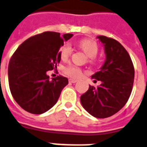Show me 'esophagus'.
<instances>
[{"mask_svg": "<svg viewBox=\"0 0 147 147\" xmlns=\"http://www.w3.org/2000/svg\"><path fill=\"white\" fill-rule=\"evenodd\" d=\"M77 81H78L77 79H69V82H71V83H76Z\"/></svg>", "mask_w": 147, "mask_h": 147, "instance_id": "1", "label": "esophagus"}]
</instances>
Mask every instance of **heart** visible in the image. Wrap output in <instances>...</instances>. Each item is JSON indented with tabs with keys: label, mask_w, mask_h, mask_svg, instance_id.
<instances>
[{
	"label": "heart",
	"mask_w": 147,
	"mask_h": 147,
	"mask_svg": "<svg viewBox=\"0 0 147 147\" xmlns=\"http://www.w3.org/2000/svg\"><path fill=\"white\" fill-rule=\"evenodd\" d=\"M79 47L90 58L95 57L98 53V46L95 41L92 40H81L79 43ZM60 53H61V57L63 60L67 59L71 54V47L69 44H65L60 49ZM64 72L65 75L71 78H79L82 74L81 68L72 65L65 67L64 68Z\"/></svg>",
	"instance_id": "heart-1"
}]
</instances>
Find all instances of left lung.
I'll list each match as a JSON object with an SVG mask.
<instances>
[{"mask_svg":"<svg viewBox=\"0 0 147 147\" xmlns=\"http://www.w3.org/2000/svg\"><path fill=\"white\" fill-rule=\"evenodd\" d=\"M96 38L103 44L106 58L104 65L91 76L100 81L97 88L90 86L81 96L82 107L97 118H108L125 105L131 94L135 71L129 53L117 40L105 36Z\"/></svg>","mask_w":147,"mask_h":147,"instance_id":"obj_1","label":"left lung"}]
</instances>
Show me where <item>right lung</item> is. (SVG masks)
Listing matches in <instances>:
<instances>
[{
    "label": "right lung",
    "instance_id": "right-lung-1",
    "mask_svg": "<svg viewBox=\"0 0 147 147\" xmlns=\"http://www.w3.org/2000/svg\"><path fill=\"white\" fill-rule=\"evenodd\" d=\"M73 34L44 32L24 41L8 65L11 93L20 107L28 112L41 115L57 103L68 80L62 76L50 79L47 71L57 68L59 50Z\"/></svg>",
    "mask_w": 147,
    "mask_h": 147
}]
</instances>
